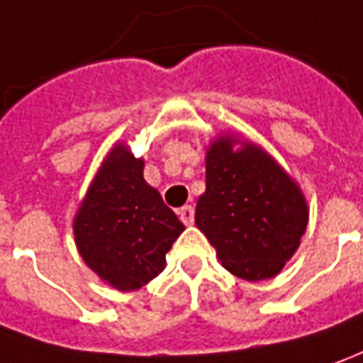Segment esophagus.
I'll return each instance as SVG.
<instances>
[{
  "instance_id": "1",
  "label": "esophagus",
  "mask_w": 363,
  "mask_h": 363,
  "mask_svg": "<svg viewBox=\"0 0 363 363\" xmlns=\"http://www.w3.org/2000/svg\"><path fill=\"white\" fill-rule=\"evenodd\" d=\"M194 217H196V211L191 206H184L179 209V219L186 225H194Z\"/></svg>"
}]
</instances>
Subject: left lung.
I'll use <instances>...</instances> for the list:
<instances>
[{
	"mask_svg": "<svg viewBox=\"0 0 363 363\" xmlns=\"http://www.w3.org/2000/svg\"><path fill=\"white\" fill-rule=\"evenodd\" d=\"M213 140L206 156V194L196 225L229 272L245 281L279 274L301 245L308 206L301 187L251 142Z\"/></svg>",
	"mask_w": 363,
	"mask_h": 363,
	"instance_id": "obj_1",
	"label": "left lung"
}]
</instances>
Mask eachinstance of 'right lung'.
<instances>
[{"mask_svg": "<svg viewBox=\"0 0 363 363\" xmlns=\"http://www.w3.org/2000/svg\"><path fill=\"white\" fill-rule=\"evenodd\" d=\"M142 172L144 162L116 144L72 223L82 261L122 292L156 279L166 267V253L186 229Z\"/></svg>", "mask_w": 363, "mask_h": 363, "instance_id": "right-lung-1", "label": "right lung"}]
</instances>
